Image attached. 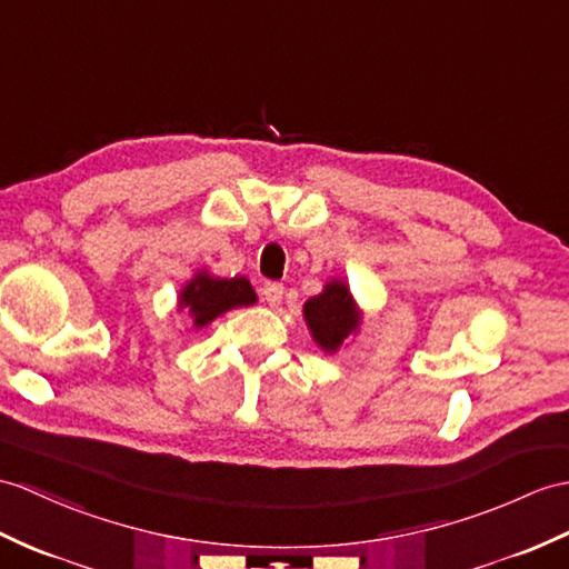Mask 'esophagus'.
Returning a JSON list of instances; mask_svg holds the SVG:
<instances>
[{
    "label": "esophagus",
    "mask_w": 569,
    "mask_h": 569,
    "mask_svg": "<svg viewBox=\"0 0 569 569\" xmlns=\"http://www.w3.org/2000/svg\"><path fill=\"white\" fill-rule=\"evenodd\" d=\"M261 296H263V300L269 302L271 308H276V306H281V300H283V283H267L261 288Z\"/></svg>",
    "instance_id": "esophagus-1"
}]
</instances>
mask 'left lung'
Wrapping results in <instances>:
<instances>
[{
	"label": "left lung",
	"mask_w": 569,
	"mask_h": 569,
	"mask_svg": "<svg viewBox=\"0 0 569 569\" xmlns=\"http://www.w3.org/2000/svg\"><path fill=\"white\" fill-rule=\"evenodd\" d=\"M302 317L317 347L327 353H335L361 325V310L356 308L349 286L339 279L329 281L320 296L302 306Z\"/></svg>",
	"instance_id": "1"
}]
</instances>
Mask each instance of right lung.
Returning <instances> with one entry per match:
<instances>
[{
    "instance_id": "right-lung-1",
    "label": "right lung",
    "mask_w": 569,
    "mask_h": 569,
    "mask_svg": "<svg viewBox=\"0 0 569 569\" xmlns=\"http://www.w3.org/2000/svg\"><path fill=\"white\" fill-rule=\"evenodd\" d=\"M254 302L257 293L244 276L218 279L208 271H196L193 279L179 293V310L191 315L196 329L210 325L222 312L254 306Z\"/></svg>"
}]
</instances>
